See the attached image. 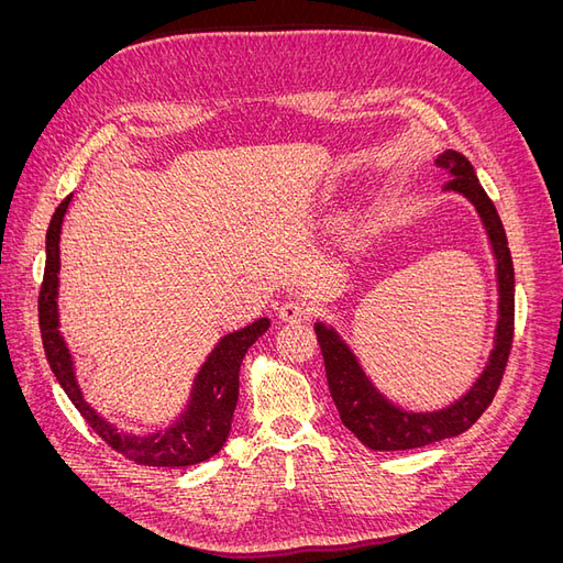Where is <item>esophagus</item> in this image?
<instances>
[{
	"mask_svg": "<svg viewBox=\"0 0 563 563\" xmlns=\"http://www.w3.org/2000/svg\"><path fill=\"white\" fill-rule=\"evenodd\" d=\"M310 314H312V308H310L308 302H302V300H286V302H282L279 308H277V317L282 321H288V323L305 321Z\"/></svg>",
	"mask_w": 563,
	"mask_h": 563,
	"instance_id": "1",
	"label": "esophagus"
}]
</instances>
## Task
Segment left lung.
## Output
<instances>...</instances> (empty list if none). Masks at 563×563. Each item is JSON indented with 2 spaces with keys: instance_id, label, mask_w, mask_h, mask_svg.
<instances>
[{
  "instance_id": "left-lung-1",
  "label": "left lung",
  "mask_w": 563,
  "mask_h": 563,
  "mask_svg": "<svg viewBox=\"0 0 563 563\" xmlns=\"http://www.w3.org/2000/svg\"><path fill=\"white\" fill-rule=\"evenodd\" d=\"M439 166L446 168L451 180L444 192L465 197L476 216H479L486 240L496 261V284H498V321L493 333V350L488 352L486 366L474 378L463 397H457L437 411H408V408L391 401L385 391L378 389L373 378L362 366L360 356L350 347L331 323L317 321L314 333L327 366V380L335 408L345 428L373 451H408L434 444V441L463 434L479 420L488 404L496 397V389L505 373V364L512 347L515 329V267L512 255L507 249V236L500 223V216L493 201L484 192L476 178L474 166L460 152L446 150L439 155Z\"/></svg>"
}]
</instances>
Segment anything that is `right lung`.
I'll list each match as a JSON object with an SVG mask.
<instances>
[{
  "label": "right lung",
  "instance_id": "obj_1",
  "mask_svg": "<svg viewBox=\"0 0 563 563\" xmlns=\"http://www.w3.org/2000/svg\"><path fill=\"white\" fill-rule=\"evenodd\" d=\"M70 201L73 195H67L60 201V207L56 209L54 218H51L46 230V267L40 291V329L51 371H54L65 395L70 397V401L84 416V420L91 424L93 432L114 451L133 460V463L150 467H187L203 463V460L213 457L223 449L228 441L236 399H240V368L244 354L269 329V319H255L249 327L236 329L218 340L216 347L209 352L207 362L197 371L185 408L168 428L150 434L122 432L84 399L81 387L77 383L73 352L60 333V228Z\"/></svg>",
  "mask_w": 563,
  "mask_h": 563
}]
</instances>
